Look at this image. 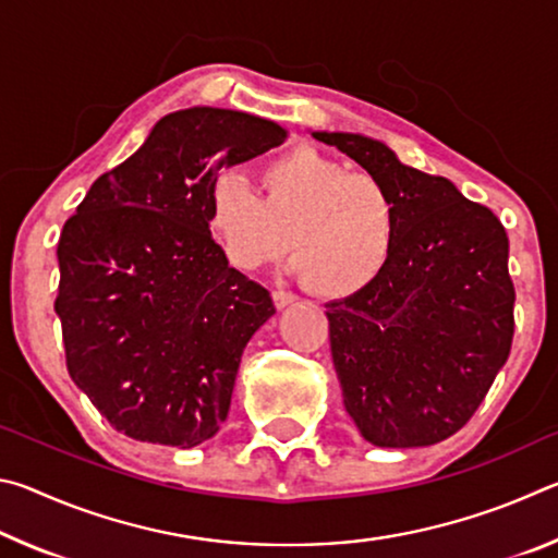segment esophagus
<instances>
[{
  "label": "esophagus",
  "mask_w": 558,
  "mask_h": 558,
  "mask_svg": "<svg viewBox=\"0 0 558 558\" xmlns=\"http://www.w3.org/2000/svg\"><path fill=\"white\" fill-rule=\"evenodd\" d=\"M272 302H276L278 310H282V307H288V305H292V302H295V295H292V292H288V290H276V292H272Z\"/></svg>",
  "instance_id": "esophagus-1"
}]
</instances>
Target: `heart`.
Wrapping results in <instances>:
<instances>
[{"mask_svg": "<svg viewBox=\"0 0 558 558\" xmlns=\"http://www.w3.org/2000/svg\"><path fill=\"white\" fill-rule=\"evenodd\" d=\"M260 199L235 172L214 177L206 229L226 260L258 270L288 251L302 282L319 298L344 300L379 280L401 233L393 189L372 172H347L310 145L260 169Z\"/></svg>", "mask_w": 558, "mask_h": 558, "instance_id": "heart-1", "label": "heart"}]
</instances>
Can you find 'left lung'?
<instances>
[{"label": "left lung", "mask_w": 558, "mask_h": 558, "mask_svg": "<svg viewBox=\"0 0 558 558\" xmlns=\"http://www.w3.org/2000/svg\"><path fill=\"white\" fill-rule=\"evenodd\" d=\"M313 137L381 177L401 206L399 243L379 280L327 302L344 409L372 446H433L472 418L509 356L507 231L450 179L403 165L381 140Z\"/></svg>", "instance_id": "left-lung-1"}]
</instances>
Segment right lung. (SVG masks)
I'll use <instances>...</instances> for the list:
<instances>
[{"label": "right lung", "mask_w": 558, "mask_h": 558, "mask_svg": "<svg viewBox=\"0 0 558 558\" xmlns=\"http://www.w3.org/2000/svg\"><path fill=\"white\" fill-rule=\"evenodd\" d=\"M286 137L241 110L169 112L65 221L56 251L65 364L116 430L194 448L229 415L243 349L276 305L211 239L206 194L221 167Z\"/></svg>", "instance_id": "add662e5"}]
</instances>
